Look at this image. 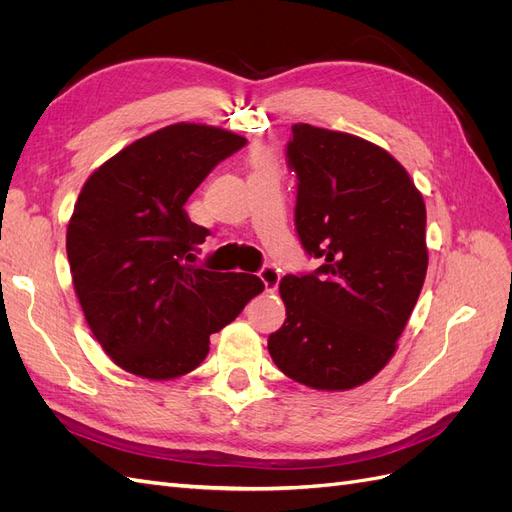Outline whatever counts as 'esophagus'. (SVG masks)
<instances>
[{
    "instance_id": "1",
    "label": "esophagus",
    "mask_w": 512,
    "mask_h": 512,
    "mask_svg": "<svg viewBox=\"0 0 512 512\" xmlns=\"http://www.w3.org/2000/svg\"><path fill=\"white\" fill-rule=\"evenodd\" d=\"M258 275H260L262 284H265L267 292H275L277 290V284H280V271L273 269V267H265Z\"/></svg>"
}]
</instances>
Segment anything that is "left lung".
<instances>
[{"label": "left lung", "instance_id": "obj_1", "mask_svg": "<svg viewBox=\"0 0 512 512\" xmlns=\"http://www.w3.org/2000/svg\"><path fill=\"white\" fill-rule=\"evenodd\" d=\"M294 222L312 275H286V320L269 335L277 369L316 391H348L393 359L427 273L425 200L389 151L294 123Z\"/></svg>", "mask_w": 512, "mask_h": 512}]
</instances>
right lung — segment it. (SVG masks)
<instances>
[{"mask_svg":"<svg viewBox=\"0 0 512 512\" xmlns=\"http://www.w3.org/2000/svg\"><path fill=\"white\" fill-rule=\"evenodd\" d=\"M247 138L207 123H173L100 164L66 232L74 292L113 363L173 380L209 354V335L265 290L256 275L196 269L209 230L183 205L213 166Z\"/></svg>","mask_w":512,"mask_h":512,"instance_id":"right-lung-1","label":"right lung"}]
</instances>
